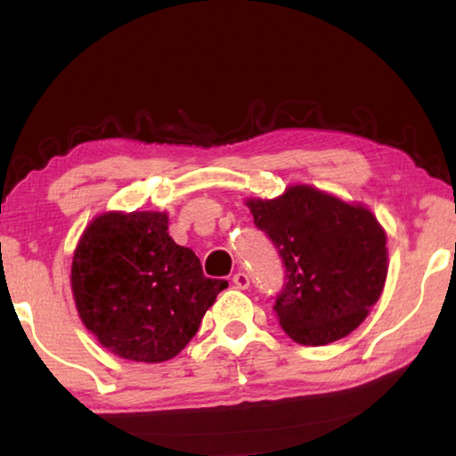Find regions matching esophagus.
Returning a JSON list of instances; mask_svg holds the SVG:
<instances>
[{"label":"esophagus","instance_id":"esophagus-1","mask_svg":"<svg viewBox=\"0 0 456 456\" xmlns=\"http://www.w3.org/2000/svg\"><path fill=\"white\" fill-rule=\"evenodd\" d=\"M233 283H235V288H239V289H247V288H249V275H247L245 272H237L233 275Z\"/></svg>","mask_w":456,"mask_h":456}]
</instances>
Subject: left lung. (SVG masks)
<instances>
[{"instance_id": "left-lung-1", "label": "left lung", "mask_w": 456, "mask_h": 456, "mask_svg": "<svg viewBox=\"0 0 456 456\" xmlns=\"http://www.w3.org/2000/svg\"><path fill=\"white\" fill-rule=\"evenodd\" d=\"M247 207L283 261L273 310L285 334L326 346L356 330L388 273L386 233L374 215L307 184L277 199H249Z\"/></svg>"}]
</instances>
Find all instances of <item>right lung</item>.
<instances>
[{"label":"right lung","instance_id":"add662e5","mask_svg":"<svg viewBox=\"0 0 456 456\" xmlns=\"http://www.w3.org/2000/svg\"><path fill=\"white\" fill-rule=\"evenodd\" d=\"M167 213H104L84 231L72 261L80 320L104 348L134 362L175 358L197 334L225 280L167 233Z\"/></svg>","mask_w":456,"mask_h":456}]
</instances>
